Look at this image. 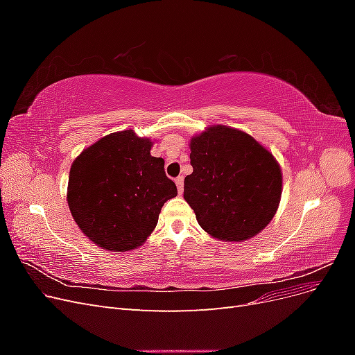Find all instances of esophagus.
I'll use <instances>...</instances> for the list:
<instances>
[{"label":"esophagus","instance_id":"34e87169","mask_svg":"<svg viewBox=\"0 0 355 355\" xmlns=\"http://www.w3.org/2000/svg\"><path fill=\"white\" fill-rule=\"evenodd\" d=\"M175 182H176V187H178L179 194H182V191H184V178L178 176V178L175 179Z\"/></svg>","mask_w":355,"mask_h":355}]
</instances>
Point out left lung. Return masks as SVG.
<instances>
[{
    "label": "left lung",
    "instance_id": "left-lung-1",
    "mask_svg": "<svg viewBox=\"0 0 355 355\" xmlns=\"http://www.w3.org/2000/svg\"><path fill=\"white\" fill-rule=\"evenodd\" d=\"M184 198L200 227L223 241H243L271 222L282 198V170L252 136L213 125L191 141Z\"/></svg>",
    "mask_w": 355,
    "mask_h": 355
}]
</instances>
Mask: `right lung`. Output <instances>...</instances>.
I'll use <instances>...</instances> for the list:
<instances>
[{"label":"right lung","instance_id":"right-lung-1","mask_svg":"<svg viewBox=\"0 0 355 355\" xmlns=\"http://www.w3.org/2000/svg\"><path fill=\"white\" fill-rule=\"evenodd\" d=\"M151 141L124 130L102 137L75 158L68 206L73 220L103 249L127 252L154 231L164 202L178 196Z\"/></svg>","mask_w":355,"mask_h":355}]
</instances>
